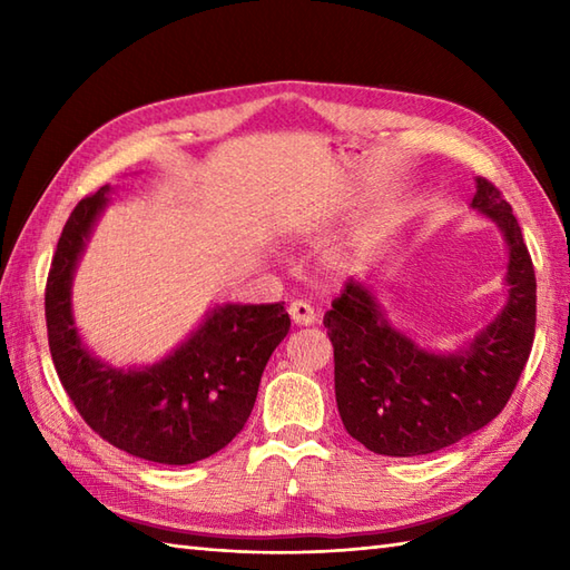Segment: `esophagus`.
I'll return each mask as SVG.
<instances>
[{
  "label": "esophagus",
  "mask_w": 570,
  "mask_h": 570,
  "mask_svg": "<svg viewBox=\"0 0 570 570\" xmlns=\"http://www.w3.org/2000/svg\"><path fill=\"white\" fill-rule=\"evenodd\" d=\"M288 316H292V321L296 325H311L316 323V311H313V306L308 304V301H294L292 306H288Z\"/></svg>",
  "instance_id": "esophagus-1"
}]
</instances>
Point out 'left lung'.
Masks as SVG:
<instances>
[{
    "instance_id": "left-lung-1",
    "label": "left lung",
    "mask_w": 570,
    "mask_h": 570,
    "mask_svg": "<svg viewBox=\"0 0 570 570\" xmlns=\"http://www.w3.org/2000/svg\"><path fill=\"white\" fill-rule=\"evenodd\" d=\"M472 208L510 247L502 313L468 347L435 355L392 328L367 286L347 278L323 316L335 355V402L345 431L372 453L429 455L480 431L510 402L537 328V276L512 205L478 178Z\"/></svg>"
}]
</instances>
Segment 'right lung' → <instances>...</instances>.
<instances>
[{
    "instance_id": "1",
    "label": "right lung",
    "mask_w": 570,
    "mask_h": 570,
    "mask_svg": "<svg viewBox=\"0 0 570 570\" xmlns=\"http://www.w3.org/2000/svg\"><path fill=\"white\" fill-rule=\"evenodd\" d=\"M107 193L82 198L60 233L46 282L48 347L70 402L100 439L151 463L190 465L245 429L292 318L284 304H225L151 367L117 370L92 357L72 323L70 284Z\"/></svg>"
}]
</instances>
